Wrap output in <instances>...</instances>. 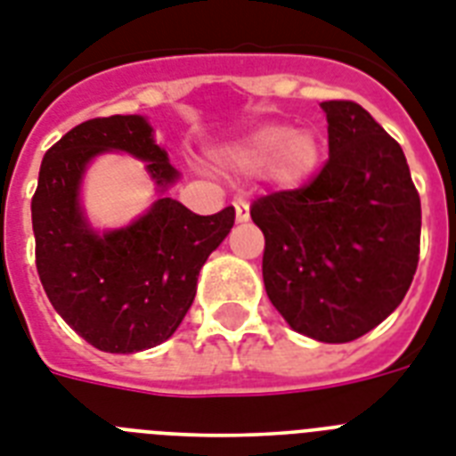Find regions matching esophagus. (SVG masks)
Wrapping results in <instances>:
<instances>
[{
  "instance_id": "1",
  "label": "esophagus",
  "mask_w": 456,
  "mask_h": 456,
  "mask_svg": "<svg viewBox=\"0 0 456 456\" xmlns=\"http://www.w3.org/2000/svg\"><path fill=\"white\" fill-rule=\"evenodd\" d=\"M234 210H236V222H248L250 220V206H248L243 199L234 201Z\"/></svg>"
}]
</instances>
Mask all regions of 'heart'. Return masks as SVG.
<instances>
[{
  "label": "heart",
  "instance_id": "obj_1",
  "mask_svg": "<svg viewBox=\"0 0 456 456\" xmlns=\"http://www.w3.org/2000/svg\"><path fill=\"white\" fill-rule=\"evenodd\" d=\"M321 151L323 147L316 133L265 124L229 150V161L248 173L269 168V175L281 187H299L316 173Z\"/></svg>",
  "mask_w": 456,
  "mask_h": 456
}]
</instances>
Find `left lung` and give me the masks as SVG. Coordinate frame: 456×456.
<instances>
[{"label":"left lung","instance_id":"1","mask_svg":"<svg viewBox=\"0 0 456 456\" xmlns=\"http://www.w3.org/2000/svg\"><path fill=\"white\" fill-rule=\"evenodd\" d=\"M330 157L306 187L262 196L250 217L265 234L262 279L286 323L344 344L379 325L419 262L421 203L408 161L370 112L321 102Z\"/></svg>","mask_w":456,"mask_h":456}]
</instances>
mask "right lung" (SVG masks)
Returning a JSON list of instances; mask_svg holds the SVG:
<instances>
[{
  "mask_svg": "<svg viewBox=\"0 0 456 456\" xmlns=\"http://www.w3.org/2000/svg\"><path fill=\"white\" fill-rule=\"evenodd\" d=\"M105 151L144 160L162 196L131 225L98 232L78 191L87 164ZM177 177L140 114L84 121L44 154L32 196L37 272L55 312L95 349L135 354L166 342L190 312L201 266L234 227L232 206L196 216L164 196Z\"/></svg>",
  "mask_w": 456,
  "mask_h": 456,
  "instance_id": "right-lung-1",
  "label": "right lung"
}]
</instances>
